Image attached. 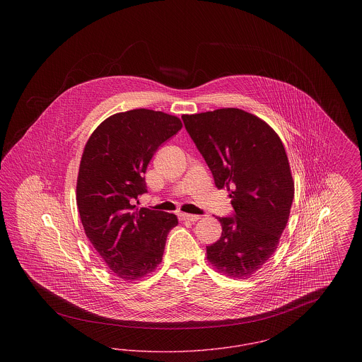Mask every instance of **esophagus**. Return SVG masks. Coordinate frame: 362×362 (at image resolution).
Here are the masks:
<instances>
[{
	"label": "esophagus",
	"instance_id": "obj_1",
	"mask_svg": "<svg viewBox=\"0 0 362 362\" xmlns=\"http://www.w3.org/2000/svg\"><path fill=\"white\" fill-rule=\"evenodd\" d=\"M179 218H180L182 221H191V223H195V221H198L201 217H199V216H195V214L180 213V214H179Z\"/></svg>",
	"mask_w": 362,
	"mask_h": 362
}]
</instances>
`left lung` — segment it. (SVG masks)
I'll use <instances>...</instances> for the list:
<instances>
[{
    "instance_id": "8db88e82",
    "label": "left lung",
    "mask_w": 362,
    "mask_h": 362,
    "mask_svg": "<svg viewBox=\"0 0 362 362\" xmlns=\"http://www.w3.org/2000/svg\"><path fill=\"white\" fill-rule=\"evenodd\" d=\"M217 189H226L233 214L217 217L221 238L207 245L220 273L247 278L274 254L291 214L294 183L284 144L258 117L239 108L183 115Z\"/></svg>"
}]
</instances>
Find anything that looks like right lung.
Listing matches in <instances>:
<instances>
[{
  "instance_id": "add662e5",
  "label": "right lung",
  "mask_w": 362,
  "mask_h": 362,
  "mask_svg": "<svg viewBox=\"0 0 362 362\" xmlns=\"http://www.w3.org/2000/svg\"><path fill=\"white\" fill-rule=\"evenodd\" d=\"M182 129L179 118L138 108L111 115L86 141L77 177V207L100 258L115 276L139 279L161 263L165 240L177 217L136 209L148 192L144 173L167 139Z\"/></svg>"
}]
</instances>
